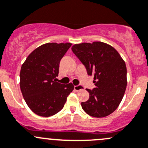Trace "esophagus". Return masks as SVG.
Returning a JSON list of instances; mask_svg holds the SVG:
<instances>
[{
  "mask_svg": "<svg viewBox=\"0 0 148 148\" xmlns=\"http://www.w3.org/2000/svg\"><path fill=\"white\" fill-rule=\"evenodd\" d=\"M84 90V87H83L82 85L74 86V90H76V91H79V90Z\"/></svg>",
  "mask_w": 148,
  "mask_h": 148,
  "instance_id": "obj_1",
  "label": "esophagus"
}]
</instances>
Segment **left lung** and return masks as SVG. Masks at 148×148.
<instances>
[{
    "label": "left lung",
    "mask_w": 148,
    "mask_h": 148,
    "mask_svg": "<svg viewBox=\"0 0 148 148\" xmlns=\"http://www.w3.org/2000/svg\"><path fill=\"white\" fill-rule=\"evenodd\" d=\"M73 53L93 76L95 87L87 89L90 97L81 106L84 112L96 118L112 114L122 100L127 88V67L118 51L102 42L75 44Z\"/></svg>",
    "instance_id": "left-lung-1"
}]
</instances>
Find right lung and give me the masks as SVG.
Instances as JSON below:
<instances>
[{
	"label": "right lung",
	"mask_w": 148,
	"mask_h": 148,
	"mask_svg": "<svg viewBox=\"0 0 148 148\" xmlns=\"http://www.w3.org/2000/svg\"><path fill=\"white\" fill-rule=\"evenodd\" d=\"M71 43L48 42L32 51L20 71V88L27 106L37 115L53 116L64 108L72 83L57 82L61 58Z\"/></svg>",
	"instance_id": "right-lung-1"
}]
</instances>
